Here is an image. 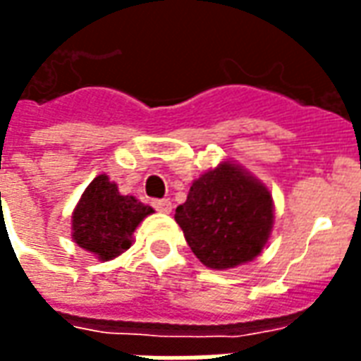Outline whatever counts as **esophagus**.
<instances>
[{
	"label": "esophagus",
	"mask_w": 361,
	"mask_h": 361,
	"mask_svg": "<svg viewBox=\"0 0 361 361\" xmlns=\"http://www.w3.org/2000/svg\"><path fill=\"white\" fill-rule=\"evenodd\" d=\"M153 207L159 210V212H164V214H170L172 212V202L168 199H154Z\"/></svg>",
	"instance_id": "obj_1"
}]
</instances>
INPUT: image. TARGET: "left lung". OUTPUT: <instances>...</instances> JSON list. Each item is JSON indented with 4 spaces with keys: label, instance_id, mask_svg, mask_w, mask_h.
I'll return each mask as SVG.
<instances>
[{
    "label": "left lung",
    "instance_id": "left-lung-1",
    "mask_svg": "<svg viewBox=\"0 0 361 361\" xmlns=\"http://www.w3.org/2000/svg\"><path fill=\"white\" fill-rule=\"evenodd\" d=\"M173 218L207 268L228 269L262 252L274 226V199L262 181L226 160L193 181Z\"/></svg>",
    "mask_w": 361,
    "mask_h": 361
}]
</instances>
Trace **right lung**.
<instances>
[{
	"instance_id": "add662e5",
	"label": "right lung",
	"mask_w": 361,
	"mask_h": 361,
	"mask_svg": "<svg viewBox=\"0 0 361 361\" xmlns=\"http://www.w3.org/2000/svg\"><path fill=\"white\" fill-rule=\"evenodd\" d=\"M153 208L132 195H120L114 181L101 173L85 188L72 212V239L99 260H113L132 247L133 231Z\"/></svg>"
}]
</instances>
